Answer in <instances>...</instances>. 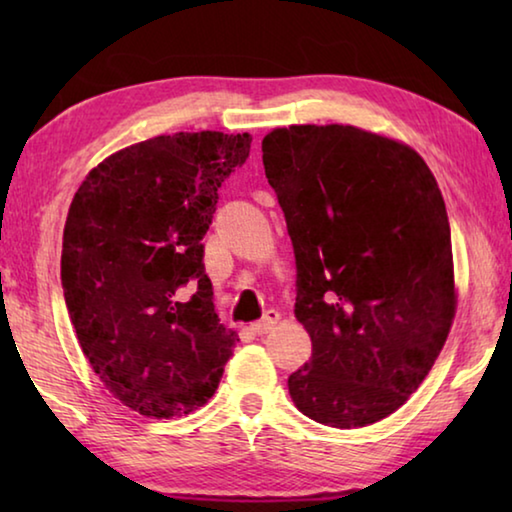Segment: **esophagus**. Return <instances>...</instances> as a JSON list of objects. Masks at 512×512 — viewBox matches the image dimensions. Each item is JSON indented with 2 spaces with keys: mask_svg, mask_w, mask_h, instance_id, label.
<instances>
[{
  "mask_svg": "<svg viewBox=\"0 0 512 512\" xmlns=\"http://www.w3.org/2000/svg\"><path fill=\"white\" fill-rule=\"evenodd\" d=\"M277 320H280V311L268 309L266 314L257 320V323L250 325V329H253L255 334H266V332H271V329L277 325Z\"/></svg>",
  "mask_w": 512,
  "mask_h": 512,
  "instance_id": "obj_1",
  "label": "esophagus"
}]
</instances>
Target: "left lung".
Here are the masks:
<instances>
[{
    "label": "left lung",
    "mask_w": 512,
    "mask_h": 512,
    "mask_svg": "<svg viewBox=\"0 0 512 512\" xmlns=\"http://www.w3.org/2000/svg\"><path fill=\"white\" fill-rule=\"evenodd\" d=\"M262 151L311 336L291 400L336 429L379 422L418 391L454 320L443 194L413 149L354 126L275 128Z\"/></svg>",
    "instance_id": "1"
}]
</instances>
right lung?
<instances>
[{"label": "right lung", "instance_id": "1", "mask_svg": "<svg viewBox=\"0 0 512 512\" xmlns=\"http://www.w3.org/2000/svg\"><path fill=\"white\" fill-rule=\"evenodd\" d=\"M250 142L203 131L133 144L92 169L69 207V318L108 391L149 418L203 406L239 341L214 311L203 237Z\"/></svg>", "mask_w": 512, "mask_h": 512}]
</instances>
